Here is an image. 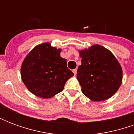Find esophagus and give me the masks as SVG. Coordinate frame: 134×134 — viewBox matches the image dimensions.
Returning <instances> with one entry per match:
<instances>
[{"mask_svg":"<svg viewBox=\"0 0 134 134\" xmlns=\"http://www.w3.org/2000/svg\"><path fill=\"white\" fill-rule=\"evenodd\" d=\"M77 69H75V70H72V72H73V73L75 74V75H76V74H77Z\"/></svg>","mask_w":134,"mask_h":134,"instance_id":"obj_1","label":"esophagus"}]
</instances>
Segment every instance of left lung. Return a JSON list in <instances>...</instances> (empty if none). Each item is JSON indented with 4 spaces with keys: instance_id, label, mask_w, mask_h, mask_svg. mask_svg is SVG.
Listing matches in <instances>:
<instances>
[{
    "instance_id": "1",
    "label": "left lung",
    "mask_w": 134,
    "mask_h": 134,
    "mask_svg": "<svg viewBox=\"0 0 134 134\" xmlns=\"http://www.w3.org/2000/svg\"><path fill=\"white\" fill-rule=\"evenodd\" d=\"M82 58L77 79L82 92L93 101L105 100L115 94L122 83L123 70L113 53L99 44L79 50Z\"/></svg>"
}]
</instances>
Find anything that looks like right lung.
Listing matches in <instances>:
<instances>
[{
    "label": "right lung",
    "mask_w": 134,
    "mask_h": 134,
    "mask_svg": "<svg viewBox=\"0 0 134 134\" xmlns=\"http://www.w3.org/2000/svg\"><path fill=\"white\" fill-rule=\"evenodd\" d=\"M62 49L45 42L36 46L22 62L21 77L31 93L41 98H51L64 89L74 74L61 57Z\"/></svg>",
    "instance_id": "1"
}]
</instances>
